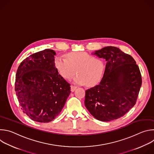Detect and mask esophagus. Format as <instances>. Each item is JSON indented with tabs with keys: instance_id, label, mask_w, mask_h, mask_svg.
Instances as JSON below:
<instances>
[{
	"instance_id": "34e87169",
	"label": "esophagus",
	"mask_w": 154,
	"mask_h": 154,
	"mask_svg": "<svg viewBox=\"0 0 154 154\" xmlns=\"http://www.w3.org/2000/svg\"><path fill=\"white\" fill-rule=\"evenodd\" d=\"M71 91H72V92H73V91H74L75 90V89L77 88V87H76V86H75L71 85Z\"/></svg>"
}]
</instances>
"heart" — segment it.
Here are the masks:
<instances>
[{
	"instance_id": "b5f03b06",
	"label": "heart",
	"mask_w": 154,
	"mask_h": 154,
	"mask_svg": "<svg viewBox=\"0 0 154 154\" xmlns=\"http://www.w3.org/2000/svg\"><path fill=\"white\" fill-rule=\"evenodd\" d=\"M65 57H56L54 61L56 70L64 79H71L76 69L77 75L73 79L75 84L93 86L101 80L105 70L102 59L85 52H71Z\"/></svg>"
}]
</instances>
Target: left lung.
<instances>
[{"label":"left lung","instance_id":"1","mask_svg":"<svg viewBox=\"0 0 154 154\" xmlns=\"http://www.w3.org/2000/svg\"><path fill=\"white\" fill-rule=\"evenodd\" d=\"M93 54L106 64L100 83L86 91L85 105L97 120L111 121L135 105L142 84L141 72L132 57L118 48L105 47Z\"/></svg>","mask_w":154,"mask_h":154}]
</instances>
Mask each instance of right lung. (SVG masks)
<instances>
[{"label":"right lung","mask_w":154,"mask_h":154,"mask_svg":"<svg viewBox=\"0 0 154 154\" xmlns=\"http://www.w3.org/2000/svg\"><path fill=\"white\" fill-rule=\"evenodd\" d=\"M51 49L35 53L19 66L15 91L22 110L31 119L49 122L61 112L71 93L70 84L56 70Z\"/></svg>","instance_id":"right-lung-1"}]
</instances>
